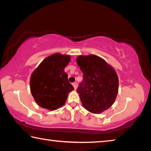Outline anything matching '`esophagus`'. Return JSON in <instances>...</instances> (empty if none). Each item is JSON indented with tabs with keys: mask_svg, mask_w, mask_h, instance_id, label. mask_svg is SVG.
Masks as SVG:
<instances>
[{
	"mask_svg": "<svg viewBox=\"0 0 151 151\" xmlns=\"http://www.w3.org/2000/svg\"><path fill=\"white\" fill-rule=\"evenodd\" d=\"M73 86H74V88H75V90H76V88H77V86H78L77 83H74L73 84Z\"/></svg>",
	"mask_w": 151,
	"mask_h": 151,
	"instance_id": "esophagus-1",
	"label": "esophagus"
}]
</instances>
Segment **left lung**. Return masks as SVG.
Here are the masks:
<instances>
[{
  "label": "left lung",
  "mask_w": 151,
  "mask_h": 151,
  "mask_svg": "<svg viewBox=\"0 0 151 151\" xmlns=\"http://www.w3.org/2000/svg\"><path fill=\"white\" fill-rule=\"evenodd\" d=\"M76 63L83 73L77 89L82 104L92 113H102L115 101L119 91L117 73L103 58L94 55H79Z\"/></svg>",
  "instance_id": "obj_1"
}]
</instances>
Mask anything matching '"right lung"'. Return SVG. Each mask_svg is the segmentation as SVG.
I'll return each instance as SVG.
<instances>
[{
    "instance_id": "1",
    "label": "right lung",
    "mask_w": 151,
    "mask_h": 151,
    "mask_svg": "<svg viewBox=\"0 0 151 151\" xmlns=\"http://www.w3.org/2000/svg\"><path fill=\"white\" fill-rule=\"evenodd\" d=\"M70 59L68 55L55 53L45 58L33 71L30 89L38 105L54 111L65 104L68 93L74 90L65 72Z\"/></svg>"
}]
</instances>
